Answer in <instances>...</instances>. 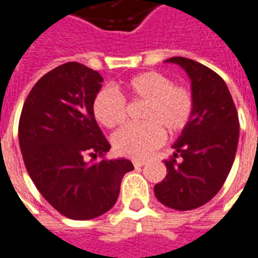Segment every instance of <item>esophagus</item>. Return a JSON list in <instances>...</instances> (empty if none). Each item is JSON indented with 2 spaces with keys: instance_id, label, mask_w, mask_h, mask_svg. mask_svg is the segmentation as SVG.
I'll return each mask as SVG.
<instances>
[{
  "instance_id": "34e87169",
  "label": "esophagus",
  "mask_w": 258,
  "mask_h": 258,
  "mask_svg": "<svg viewBox=\"0 0 258 258\" xmlns=\"http://www.w3.org/2000/svg\"><path fill=\"white\" fill-rule=\"evenodd\" d=\"M146 161L144 159H133V165H135V168H142L146 165Z\"/></svg>"
}]
</instances>
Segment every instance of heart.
<instances>
[{"label": "heart", "mask_w": 258, "mask_h": 258, "mask_svg": "<svg viewBox=\"0 0 258 258\" xmlns=\"http://www.w3.org/2000/svg\"><path fill=\"white\" fill-rule=\"evenodd\" d=\"M132 99L147 101L142 114L143 123H132L112 136V146L119 155L144 158L163 143L165 132L178 135L191 121L194 97L188 88L173 85L168 75L147 71L123 84ZM93 115L103 126H119L126 116V103L110 88L99 90L92 103Z\"/></svg>", "instance_id": "1"}]
</instances>
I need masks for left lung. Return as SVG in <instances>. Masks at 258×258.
<instances>
[{"label": "left lung", "mask_w": 258, "mask_h": 258, "mask_svg": "<svg viewBox=\"0 0 258 258\" xmlns=\"http://www.w3.org/2000/svg\"><path fill=\"white\" fill-rule=\"evenodd\" d=\"M166 63L180 66L191 80L194 111L165 161L168 174L154 187L157 199L176 210L208 204L223 187L234 163L239 140V119L224 80L213 70L185 57ZM182 157L177 163L175 158Z\"/></svg>", "instance_id": "8db88e82"}]
</instances>
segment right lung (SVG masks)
<instances>
[{"mask_svg": "<svg viewBox=\"0 0 258 258\" xmlns=\"http://www.w3.org/2000/svg\"><path fill=\"white\" fill-rule=\"evenodd\" d=\"M101 75L69 61L34 85L19 121V144L29 176L59 213L96 219L115 205L122 177L133 170L125 158L104 159L110 143L93 115ZM89 153V163L85 154ZM100 156L101 160H97Z\"/></svg>", "mask_w": 258, "mask_h": 258, "instance_id": "right-lung-1", "label": "right lung"}]
</instances>
